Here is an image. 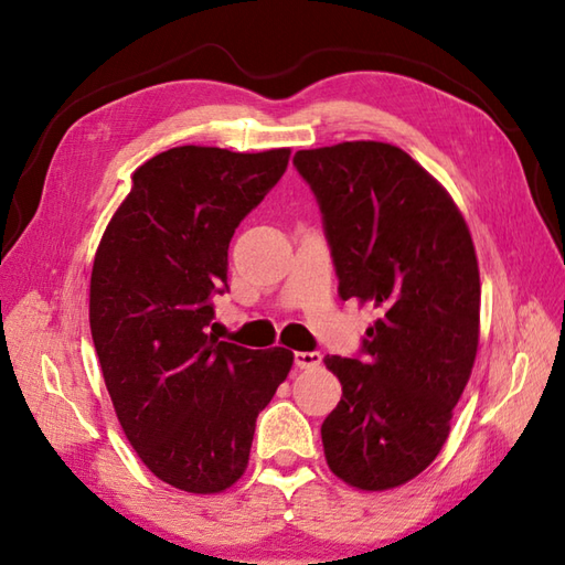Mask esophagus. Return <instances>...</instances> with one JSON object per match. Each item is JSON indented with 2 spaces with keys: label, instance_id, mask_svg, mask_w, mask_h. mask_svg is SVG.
Segmentation results:
<instances>
[{
  "label": "esophagus",
  "instance_id": "34e87169",
  "mask_svg": "<svg viewBox=\"0 0 565 565\" xmlns=\"http://www.w3.org/2000/svg\"><path fill=\"white\" fill-rule=\"evenodd\" d=\"M322 362V354L320 352H296L294 354V364L298 369H316Z\"/></svg>",
  "mask_w": 565,
  "mask_h": 565
}]
</instances>
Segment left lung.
Segmentation results:
<instances>
[{
  "label": "left lung",
  "instance_id": "obj_1",
  "mask_svg": "<svg viewBox=\"0 0 565 565\" xmlns=\"http://www.w3.org/2000/svg\"><path fill=\"white\" fill-rule=\"evenodd\" d=\"M342 301L376 320L356 356L326 359L342 401L320 427L334 476L359 490L413 481L449 437L471 376L481 279L463 215L437 179L388 142L298 150Z\"/></svg>",
  "mask_w": 565,
  "mask_h": 565
}]
</instances>
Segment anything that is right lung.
Segmentation results:
<instances>
[{
    "label": "right lung",
    "instance_id": "add662e5",
    "mask_svg": "<svg viewBox=\"0 0 565 565\" xmlns=\"http://www.w3.org/2000/svg\"><path fill=\"white\" fill-rule=\"evenodd\" d=\"M289 154H154L94 257L89 328L118 423L142 463L186 493H221L245 473L257 415L294 364L284 347L255 352L209 334L235 227Z\"/></svg>",
    "mask_w": 565,
    "mask_h": 565
}]
</instances>
